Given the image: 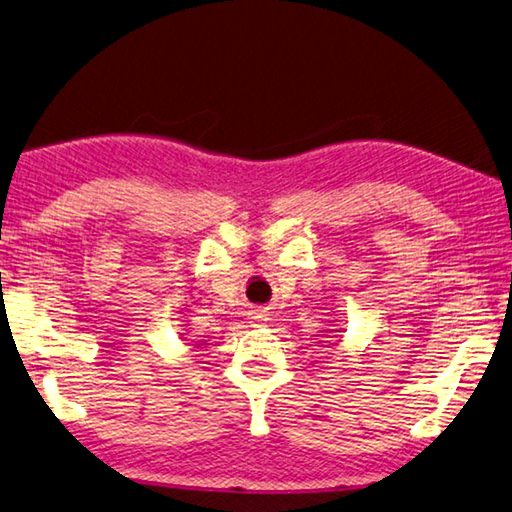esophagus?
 Returning <instances> with one entry per match:
<instances>
[{
    "label": "esophagus",
    "instance_id": "34e87169",
    "mask_svg": "<svg viewBox=\"0 0 512 512\" xmlns=\"http://www.w3.org/2000/svg\"><path fill=\"white\" fill-rule=\"evenodd\" d=\"M264 316H266V314H264V311H262V309H257V311H255V316H253V318H255V320H262Z\"/></svg>",
    "mask_w": 512,
    "mask_h": 512
}]
</instances>
